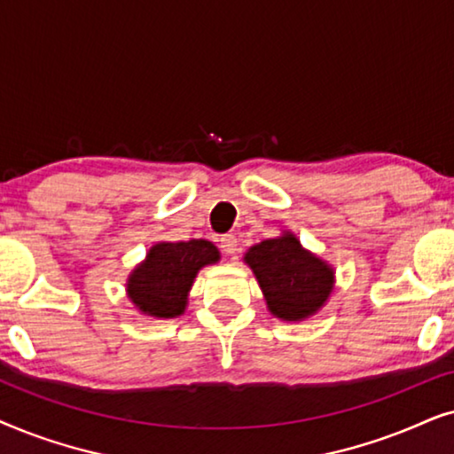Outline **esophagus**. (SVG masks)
<instances>
[{"label":"esophagus","mask_w":454,"mask_h":454,"mask_svg":"<svg viewBox=\"0 0 454 454\" xmlns=\"http://www.w3.org/2000/svg\"><path fill=\"white\" fill-rule=\"evenodd\" d=\"M220 247L226 255H234V253L239 251V239L234 237V234H223L220 239Z\"/></svg>","instance_id":"34e87169"}]
</instances>
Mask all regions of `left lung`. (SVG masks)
I'll return each mask as SVG.
<instances>
[{"instance_id": "obj_1", "label": "left lung", "mask_w": 454, "mask_h": 454, "mask_svg": "<svg viewBox=\"0 0 454 454\" xmlns=\"http://www.w3.org/2000/svg\"><path fill=\"white\" fill-rule=\"evenodd\" d=\"M270 311L284 322L309 317L332 293L334 271L307 253L293 234L263 240L245 255Z\"/></svg>"}]
</instances>
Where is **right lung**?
<instances>
[{"instance_id":"right-lung-1","label":"right lung","mask_w":454,"mask_h":454,"mask_svg":"<svg viewBox=\"0 0 454 454\" xmlns=\"http://www.w3.org/2000/svg\"><path fill=\"white\" fill-rule=\"evenodd\" d=\"M217 259L220 253L209 240L155 245L129 278L132 303L153 317L180 316L197 271Z\"/></svg>"}]
</instances>
